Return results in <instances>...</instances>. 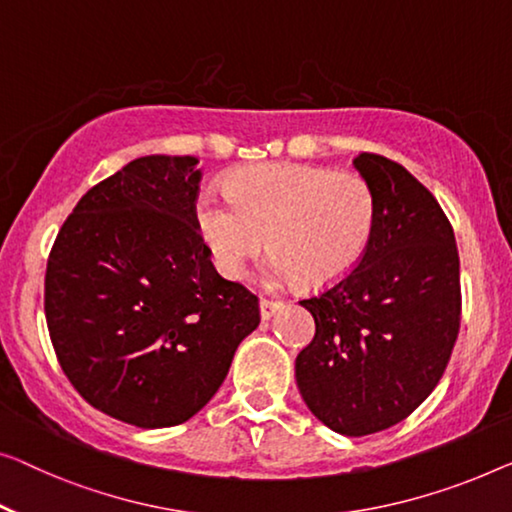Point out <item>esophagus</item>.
Wrapping results in <instances>:
<instances>
[{
    "mask_svg": "<svg viewBox=\"0 0 512 512\" xmlns=\"http://www.w3.org/2000/svg\"><path fill=\"white\" fill-rule=\"evenodd\" d=\"M278 308H280V301L276 299H266V296L259 299V315H262V319H271L278 312Z\"/></svg>",
    "mask_w": 512,
    "mask_h": 512,
    "instance_id": "obj_1",
    "label": "esophagus"
}]
</instances>
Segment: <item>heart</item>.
<instances>
[{"mask_svg": "<svg viewBox=\"0 0 512 512\" xmlns=\"http://www.w3.org/2000/svg\"><path fill=\"white\" fill-rule=\"evenodd\" d=\"M227 193L204 190L197 227L227 278H241L250 259L273 250L271 280L326 287L345 278L368 248L375 227V195L354 172L296 163L243 167Z\"/></svg>", "mask_w": 512, "mask_h": 512, "instance_id": "b5f03b06", "label": "heart"}]
</instances>
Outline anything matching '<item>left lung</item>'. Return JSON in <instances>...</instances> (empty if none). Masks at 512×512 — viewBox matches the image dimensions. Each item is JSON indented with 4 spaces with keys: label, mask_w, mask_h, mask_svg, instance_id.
<instances>
[{
    "label": "left lung",
    "mask_w": 512,
    "mask_h": 512,
    "mask_svg": "<svg viewBox=\"0 0 512 512\" xmlns=\"http://www.w3.org/2000/svg\"><path fill=\"white\" fill-rule=\"evenodd\" d=\"M375 227L352 271L301 299L315 338L296 356L308 409L333 432L365 437L400 423L434 391L462 317L451 220L395 160L358 154Z\"/></svg>",
    "instance_id": "8db88e82"
}]
</instances>
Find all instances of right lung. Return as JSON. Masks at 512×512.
<instances>
[{
    "label": "right lung",
    "instance_id": "add662e5",
    "mask_svg": "<svg viewBox=\"0 0 512 512\" xmlns=\"http://www.w3.org/2000/svg\"><path fill=\"white\" fill-rule=\"evenodd\" d=\"M200 181L193 156L137 158L89 188L52 243L43 303L57 361L117 421H188L259 324L257 296L211 264Z\"/></svg>",
    "mask_w": 512,
    "mask_h": 512
}]
</instances>
